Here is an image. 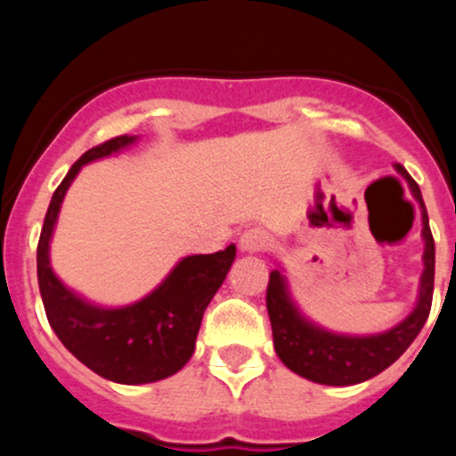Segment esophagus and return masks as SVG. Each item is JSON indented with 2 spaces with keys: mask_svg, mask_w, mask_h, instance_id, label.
Masks as SVG:
<instances>
[{
  "mask_svg": "<svg viewBox=\"0 0 456 456\" xmlns=\"http://www.w3.org/2000/svg\"><path fill=\"white\" fill-rule=\"evenodd\" d=\"M271 247L269 233L260 232V229H249L240 236V251L247 254H256V251H265Z\"/></svg>",
  "mask_w": 456,
  "mask_h": 456,
  "instance_id": "obj_1",
  "label": "esophagus"
}]
</instances>
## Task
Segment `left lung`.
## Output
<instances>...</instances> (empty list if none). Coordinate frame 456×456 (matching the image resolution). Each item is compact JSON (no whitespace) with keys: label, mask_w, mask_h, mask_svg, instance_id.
<instances>
[{"label":"left lung","mask_w":456,"mask_h":456,"mask_svg":"<svg viewBox=\"0 0 456 456\" xmlns=\"http://www.w3.org/2000/svg\"><path fill=\"white\" fill-rule=\"evenodd\" d=\"M402 176H406L412 194L421 205L424 220V275H421L419 302L415 311L397 324L395 329L369 338H351V335L329 333L320 326L311 324L300 315L297 306L291 302L287 282L280 271H271L266 284V311H269L271 330H273V346L287 369L300 377L326 386H351L370 379L388 369L393 362L403 355L408 346L415 342L419 330L424 329L432 305V289H435V240H432L428 211L421 199V190L403 165H395Z\"/></svg>","instance_id":"1"}]
</instances>
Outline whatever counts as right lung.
I'll return each instance as SVG.
<instances>
[{
	"label": "right lung",
	"instance_id": "right-lung-1",
	"mask_svg": "<svg viewBox=\"0 0 456 456\" xmlns=\"http://www.w3.org/2000/svg\"><path fill=\"white\" fill-rule=\"evenodd\" d=\"M134 141L136 136H114L87 150L72 165L54 190L37 245V278L50 326L81 364L117 384L165 379L190 362L202 314L236 257V245L216 254L183 257L156 291L123 309L90 305L63 287L48 260L50 236L63 196L86 163L110 156Z\"/></svg>",
	"mask_w": 456,
	"mask_h": 456
}]
</instances>
